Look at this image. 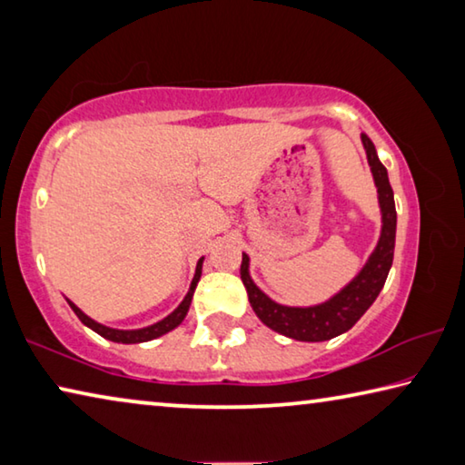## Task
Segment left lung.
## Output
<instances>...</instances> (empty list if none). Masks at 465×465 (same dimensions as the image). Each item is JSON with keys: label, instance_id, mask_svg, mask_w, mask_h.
<instances>
[{"label": "left lung", "instance_id": "obj_1", "mask_svg": "<svg viewBox=\"0 0 465 465\" xmlns=\"http://www.w3.org/2000/svg\"><path fill=\"white\" fill-rule=\"evenodd\" d=\"M361 139H363L369 166H371L377 186V194H380L383 225L380 242H377L373 254L369 256L363 271L341 293L328 299L326 303L312 305V308H287V305L272 302L271 297H266L254 285V281L250 279L248 272L250 258L242 254L240 274L243 287L248 291L252 310L262 320V324L282 336L295 338V341L303 342H322L346 332V330L355 326L359 318L371 308V303L385 285V279H388V272L393 262V246H396V204H393V191L388 180V170H385L380 157H377L373 141L365 133H361Z\"/></svg>", "mask_w": 465, "mask_h": 465}]
</instances>
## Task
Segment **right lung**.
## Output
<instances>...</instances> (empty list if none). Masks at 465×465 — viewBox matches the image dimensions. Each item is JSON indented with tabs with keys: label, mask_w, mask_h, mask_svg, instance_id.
Returning <instances> with one entry per match:
<instances>
[{
	"label": "right lung",
	"mask_w": 465,
	"mask_h": 465,
	"mask_svg": "<svg viewBox=\"0 0 465 465\" xmlns=\"http://www.w3.org/2000/svg\"><path fill=\"white\" fill-rule=\"evenodd\" d=\"M201 271H203V258L199 262H196V271H194V279L191 282V289H188L186 297L183 299V303L178 305V308L170 313L168 318H163L162 322H157L153 326H147V328H141V330H114V328H108V326H102L98 322H94L92 318L85 316V313L77 308L75 303L69 302L72 305V310L75 312V316L82 320V324H85L88 328H92L94 332H98L100 336H104L106 341H113V342H123V344H137V342H147V341H153V338L162 336L170 332V330H174L178 324H183V320L186 318V312L191 308V302H193V293L196 289V282L201 279Z\"/></svg>",
	"instance_id": "1"
}]
</instances>
